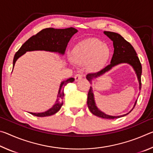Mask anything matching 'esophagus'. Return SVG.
Returning a JSON list of instances; mask_svg holds the SVG:
<instances>
[{
  "mask_svg": "<svg viewBox=\"0 0 153 153\" xmlns=\"http://www.w3.org/2000/svg\"><path fill=\"white\" fill-rule=\"evenodd\" d=\"M74 78H75V80H76V82L79 81V79H81L82 78V75L80 74H77L75 75Z\"/></svg>",
  "mask_w": 153,
  "mask_h": 153,
  "instance_id": "obj_1",
  "label": "esophagus"
}]
</instances>
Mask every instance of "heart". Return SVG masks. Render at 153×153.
Listing matches in <instances>:
<instances>
[{
  "label": "heart",
  "mask_w": 153,
  "mask_h": 153,
  "mask_svg": "<svg viewBox=\"0 0 153 153\" xmlns=\"http://www.w3.org/2000/svg\"><path fill=\"white\" fill-rule=\"evenodd\" d=\"M109 56V49L97 38H88L76 45L72 59L78 64H86L90 70L100 69Z\"/></svg>",
  "instance_id": "obj_1"
}]
</instances>
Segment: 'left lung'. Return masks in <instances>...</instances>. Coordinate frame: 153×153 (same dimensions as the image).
I'll return each mask as SVG.
<instances>
[{
	"label": "left lung",
	"mask_w": 153,
	"mask_h": 153,
	"mask_svg": "<svg viewBox=\"0 0 153 153\" xmlns=\"http://www.w3.org/2000/svg\"><path fill=\"white\" fill-rule=\"evenodd\" d=\"M104 33L110 39L113 41V47H114V53L111 59V63L108 65L107 67H105L104 69H101L97 73H92L88 74L86 76V78L92 84V81L93 79L98 78V77L102 76L106 72H107L113 68V67L121 63H128L133 67L134 71H135L138 80L139 82V90H141V75H142V65L139 59L137 56L136 52L134 50V48L131 45L128 41H126L120 34L117 33L112 32H107L105 31ZM137 100L135 102V104L134 105V107H135L136 104ZM88 107L90 112L93 115H94L97 117L104 118V119H109V120H113L115 118H120L123 117L126 115H128L131 111V109L129 113L125 114V115H120V116H112L108 115L105 114V113L102 112L101 111L98 109L97 107L94 100V94H93L92 88L90 86L88 94V100H87Z\"/></svg>",
	"instance_id": "left-lung-1"
}]
</instances>
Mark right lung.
Here are the masks:
<instances>
[{"mask_svg":"<svg viewBox=\"0 0 153 153\" xmlns=\"http://www.w3.org/2000/svg\"><path fill=\"white\" fill-rule=\"evenodd\" d=\"M77 32V30L74 27L65 28V29H55V28L49 27L41 30L36 35L30 38L15 53L13 61V67L17 59L27 51H45L64 55L69 41ZM74 79L73 77H70L61 83L57 96L58 98L56 99L55 104L50 109L42 113H30L37 117H46L57 113L63 104L64 87L68 83L73 82Z\"/></svg>","mask_w":153,"mask_h":153,"instance_id":"1","label":"right lung"}]
</instances>
